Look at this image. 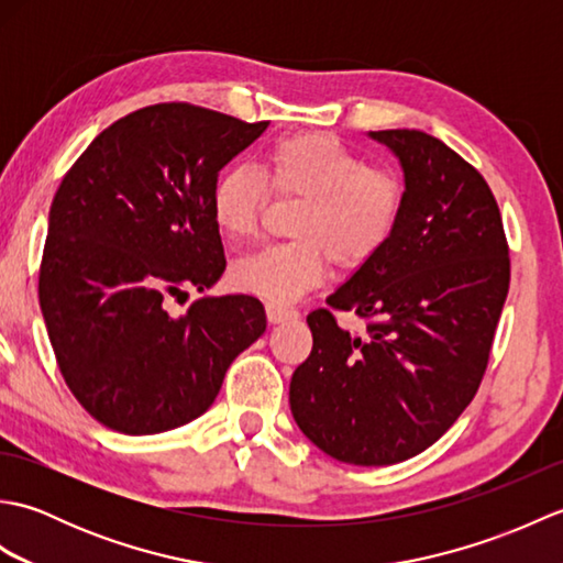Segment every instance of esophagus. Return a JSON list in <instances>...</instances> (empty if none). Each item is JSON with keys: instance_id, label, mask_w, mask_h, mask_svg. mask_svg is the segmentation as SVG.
<instances>
[{"instance_id": "1", "label": "esophagus", "mask_w": 563, "mask_h": 563, "mask_svg": "<svg viewBox=\"0 0 563 563\" xmlns=\"http://www.w3.org/2000/svg\"><path fill=\"white\" fill-rule=\"evenodd\" d=\"M266 317L271 324H283V321H292L297 319V309L292 307H283V305H275V302H268L266 305Z\"/></svg>"}]
</instances>
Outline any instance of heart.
<instances>
[{"label": "heart", "instance_id": "obj_1", "mask_svg": "<svg viewBox=\"0 0 563 563\" xmlns=\"http://www.w3.org/2000/svg\"><path fill=\"white\" fill-rule=\"evenodd\" d=\"M261 173L230 166L214 178L210 214L230 242L256 232L266 206V184L275 196L302 198L292 222L295 242L263 246L232 266L239 290L271 302H290L317 288L329 258L355 271L387 246L404 210L401 178L367 162L327 133H297L263 152Z\"/></svg>", "mask_w": 563, "mask_h": 563}]
</instances>
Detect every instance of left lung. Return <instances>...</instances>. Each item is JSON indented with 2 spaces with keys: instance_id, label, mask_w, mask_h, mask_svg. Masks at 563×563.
I'll return each mask as SVG.
<instances>
[{
  "instance_id": "obj_1",
  "label": "left lung",
  "mask_w": 563,
  "mask_h": 563,
  "mask_svg": "<svg viewBox=\"0 0 563 563\" xmlns=\"http://www.w3.org/2000/svg\"><path fill=\"white\" fill-rule=\"evenodd\" d=\"M399 159L404 210L379 254L329 305L369 319L351 336L307 317L312 353L290 379L295 423L333 460L397 464L423 452L474 399L504 309L510 261L484 176L421 130L367 133Z\"/></svg>"
}]
</instances>
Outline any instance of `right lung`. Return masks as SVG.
<instances>
[{"label": "right lung", "instance_id": "1", "mask_svg": "<svg viewBox=\"0 0 563 563\" xmlns=\"http://www.w3.org/2000/svg\"><path fill=\"white\" fill-rule=\"evenodd\" d=\"M268 123L157 103L93 137L47 214L38 297L69 391L99 423L154 435L206 413L227 367L263 331L256 297H169L224 273L210 214L220 169Z\"/></svg>", "mask_w": 563, "mask_h": 563}]
</instances>
